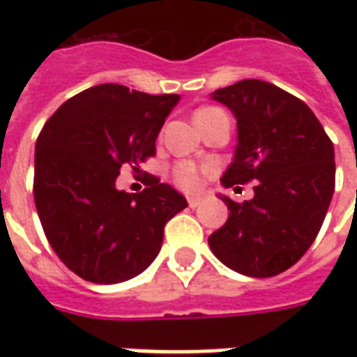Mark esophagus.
I'll list each match as a JSON object with an SVG mask.
<instances>
[{
	"label": "esophagus",
	"instance_id": "34e87169",
	"mask_svg": "<svg viewBox=\"0 0 357 357\" xmlns=\"http://www.w3.org/2000/svg\"><path fill=\"white\" fill-rule=\"evenodd\" d=\"M187 202H189L191 208H197L202 202V195H191V197H187Z\"/></svg>",
	"mask_w": 357,
	"mask_h": 357
}]
</instances>
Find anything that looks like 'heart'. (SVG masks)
<instances>
[{
	"label": "heart",
	"instance_id": "b5f03b06",
	"mask_svg": "<svg viewBox=\"0 0 357 357\" xmlns=\"http://www.w3.org/2000/svg\"><path fill=\"white\" fill-rule=\"evenodd\" d=\"M208 110H216L212 109V107H206V109L197 110L195 114H201V112H208ZM202 174H204V166L201 164L193 162V160H179L172 166V181L176 183L181 189H187V191H191V189H197L199 183H201Z\"/></svg>",
	"mask_w": 357,
	"mask_h": 357
}]
</instances>
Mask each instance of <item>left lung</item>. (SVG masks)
Wrapping results in <instances>:
<instances>
[{
    "instance_id": "1",
    "label": "left lung",
    "mask_w": 357,
    "mask_h": 357,
    "mask_svg": "<svg viewBox=\"0 0 357 357\" xmlns=\"http://www.w3.org/2000/svg\"><path fill=\"white\" fill-rule=\"evenodd\" d=\"M237 118V147L222 185L255 181V197H222L229 218L208 237L218 260L248 277L298 262L321 229L335 191V149L312 109L262 80L212 93Z\"/></svg>"
}]
</instances>
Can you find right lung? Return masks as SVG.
I'll return each instance as SVG.
<instances>
[{
    "label": "right lung",
    "instance_id": "add662e5",
    "mask_svg": "<svg viewBox=\"0 0 357 357\" xmlns=\"http://www.w3.org/2000/svg\"><path fill=\"white\" fill-rule=\"evenodd\" d=\"M179 95L101 84L74 95L36 141L34 202L43 233L66 268L89 283L128 281L160 252L164 225L187 206L155 176L141 193L116 189L155 156V141Z\"/></svg>",
    "mask_w": 357,
    "mask_h": 357
}]
</instances>
